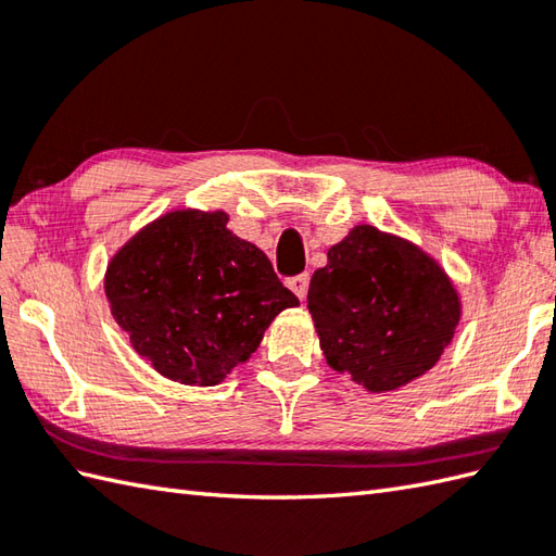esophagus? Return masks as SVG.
Segmentation results:
<instances>
[{
  "label": "esophagus",
  "instance_id": "obj_1",
  "mask_svg": "<svg viewBox=\"0 0 556 556\" xmlns=\"http://www.w3.org/2000/svg\"><path fill=\"white\" fill-rule=\"evenodd\" d=\"M308 285H311V275H308V271H301V275L287 279V287H289L293 293H296V296H299L301 301L305 299V293H308Z\"/></svg>",
  "mask_w": 556,
  "mask_h": 556
}]
</instances>
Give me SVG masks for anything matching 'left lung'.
Here are the masks:
<instances>
[{
	"mask_svg": "<svg viewBox=\"0 0 556 556\" xmlns=\"http://www.w3.org/2000/svg\"><path fill=\"white\" fill-rule=\"evenodd\" d=\"M308 311L337 372L389 392L440 361L460 305L442 267L420 248L356 227L329 248L311 279Z\"/></svg>",
	"mask_w": 556,
	"mask_h": 556,
	"instance_id": "left-lung-1",
	"label": "left lung"
}]
</instances>
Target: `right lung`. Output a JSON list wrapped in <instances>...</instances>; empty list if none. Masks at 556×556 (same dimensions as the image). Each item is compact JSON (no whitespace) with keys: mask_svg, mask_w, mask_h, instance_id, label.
Segmentation results:
<instances>
[{"mask_svg":"<svg viewBox=\"0 0 556 556\" xmlns=\"http://www.w3.org/2000/svg\"><path fill=\"white\" fill-rule=\"evenodd\" d=\"M104 289L140 356L200 387L251 358L275 315L299 305L224 212H169L150 224L114 255Z\"/></svg>","mask_w":556,"mask_h":556,"instance_id":"1","label":"right lung"}]
</instances>
